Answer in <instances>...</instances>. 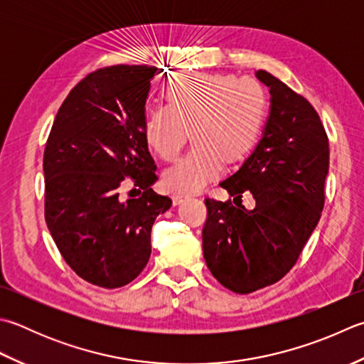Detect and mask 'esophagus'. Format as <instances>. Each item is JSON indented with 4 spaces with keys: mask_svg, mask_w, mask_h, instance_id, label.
Wrapping results in <instances>:
<instances>
[{
    "mask_svg": "<svg viewBox=\"0 0 364 364\" xmlns=\"http://www.w3.org/2000/svg\"><path fill=\"white\" fill-rule=\"evenodd\" d=\"M186 196H180V194H175V196H172V202H173V205L176 206V205H181L184 200H186Z\"/></svg>",
    "mask_w": 364,
    "mask_h": 364,
    "instance_id": "34e87169",
    "label": "esophagus"
}]
</instances>
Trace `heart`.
<instances>
[{
	"label": "heart",
	"instance_id": "obj_1",
	"mask_svg": "<svg viewBox=\"0 0 364 364\" xmlns=\"http://www.w3.org/2000/svg\"><path fill=\"white\" fill-rule=\"evenodd\" d=\"M166 105L145 117L148 146L164 161L181 153L192 129L196 146L162 173L170 194L202 191L224 172L225 158L237 162L257 145L268 115L263 85L251 77L197 74L178 77L162 88Z\"/></svg>",
	"mask_w": 364,
	"mask_h": 364
}]
</instances>
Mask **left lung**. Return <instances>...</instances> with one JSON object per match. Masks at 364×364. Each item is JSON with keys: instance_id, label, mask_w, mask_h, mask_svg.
Masks as SVG:
<instances>
[{"instance_id": "obj_1", "label": "left lung", "mask_w": 364, "mask_h": 364, "mask_svg": "<svg viewBox=\"0 0 364 364\" xmlns=\"http://www.w3.org/2000/svg\"><path fill=\"white\" fill-rule=\"evenodd\" d=\"M272 95L269 117L252 154L220 188L255 208L205 198L202 241L211 274L235 294L277 282L295 265L322 215L328 137L308 99L267 70L255 73Z\"/></svg>"}]
</instances>
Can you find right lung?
Wrapping results in <instances>:
<instances>
[{
	"mask_svg": "<svg viewBox=\"0 0 364 364\" xmlns=\"http://www.w3.org/2000/svg\"><path fill=\"white\" fill-rule=\"evenodd\" d=\"M154 66L88 74L61 104L44 151L46 223L63 259L95 286L118 289L146 267L151 227L172 206L151 189L156 166L145 139ZM126 176L142 190L123 201Z\"/></svg>",
	"mask_w": 364,
	"mask_h": 364,
	"instance_id": "obj_1",
	"label": "right lung"
}]
</instances>
